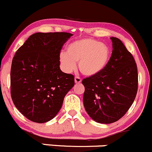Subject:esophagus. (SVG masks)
Here are the masks:
<instances>
[{
    "label": "esophagus",
    "mask_w": 152,
    "mask_h": 152,
    "mask_svg": "<svg viewBox=\"0 0 152 152\" xmlns=\"http://www.w3.org/2000/svg\"><path fill=\"white\" fill-rule=\"evenodd\" d=\"M81 82H82V80H81V78H80L79 77H75V83L76 84L80 83Z\"/></svg>",
    "instance_id": "1"
}]
</instances>
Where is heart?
Here are the masks:
<instances>
[{
  "label": "heart",
  "instance_id": "heart-1",
  "mask_svg": "<svg viewBox=\"0 0 152 152\" xmlns=\"http://www.w3.org/2000/svg\"><path fill=\"white\" fill-rule=\"evenodd\" d=\"M110 58L107 45L91 38L80 39L66 47V53H61L59 61L66 72H71L78 62L80 71L87 77L96 76L106 68Z\"/></svg>",
  "mask_w": 152,
  "mask_h": 152
}]
</instances>
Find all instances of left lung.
Returning <instances> with one entry per match:
<instances>
[{"instance_id":"8db88e82","label":"left lung","mask_w":152,"mask_h":152,"mask_svg":"<svg viewBox=\"0 0 152 152\" xmlns=\"http://www.w3.org/2000/svg\"><path fill=\"white\" fill-rule=\"evenodd\" d=\"M110 39L113 52L106 68L82 81L86 110L94 121L101 124L113 123L124 116L137 91L138 76L133 56L119 39Z\"/></svg>"}]
</instances>
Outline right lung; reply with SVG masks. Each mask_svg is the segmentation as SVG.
<instances>
[{
	"label": "right lung",
	"instance_id": "right-lung-1",
	"mask_svg": "<svg viewBox=\"0 0 152 152\" xmlns=\"http://www.w3.org/2000/svg\"><path fill=\"white\" fill-rule=\"evenodd\" d=\"M73 34L36 33L18 50L11 68V96L28 119L45 123L60 110L64 99L75 85L72 75L60 69L59 55Z\"/></svg>",
	"mask_w": 152,
	"mask_h": 152
}]
</instances>
